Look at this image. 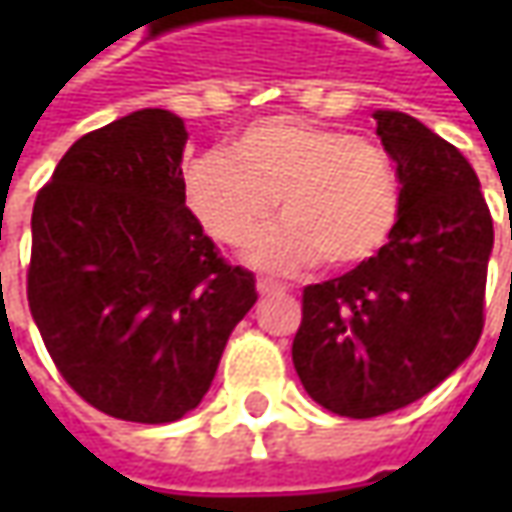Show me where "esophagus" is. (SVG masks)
Instances as JSON below:
<instances>
[{
	"instance_id": "1",
	"label": "esophagus",
	"mask_w": 512,
	"mask_h": 512,
	"mask_svg": "<svg viewBox=\"0 0 512 512\" xmlns=\"http://www.w3.org/2000/svg\"><path fill=\"white\" fill-rule=\"evenodd\" d=\"M256 290H259V296H279V293H285V287L276 285V282H267V279H259Z\"/></svg>"
}]
</instances>
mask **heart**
Segmentation results:
<instances>
[{
	"instance_id": "obj_1",
	"label": "heart",
	"mask_w": 512,
	"mask_h": 512,
	"mask_svg": "<svg viewBox=\"0 0 512 512\" xmlns=\"http://www.w3.org/2000/svg\"><path fill=\"white\" fill-rule=\"evenodd\" d=\"M185 202L210 239L250 247L247 262L270 273L373 259L399 222L402 187L387 150L347 130L299 116L247 125L227 153H202L185 170Z\"/></svg>"
}]
</instances>
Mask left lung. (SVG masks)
<instances>
[{"mask_svg":"<svg viewBox=\"0 0 512 512\" xmlns=\"http://www.w3.org/2000/svg\"><path fill=\"white\" fill-rule=\"evenodd\" d=\"M373 119L399 173V222L373 259L305 287L293 339L307 396L347 419L407 407L473 353L493 253V219L462 153L407 113Z\"/></svg>","mask_w":512,"mask_h":512,"instance_id":"8db88e82","label":"left lung"}]
</instances>
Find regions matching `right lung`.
I'll return each instance as SVG.
<instances>
[{"mask_svg":"<svg viewBox=\"0 0 512 512\" xmlns=\"http://www.w3.org/2000/svg\"><path fill=\"white\" fill-rule=\"evenodd\" d=\"M185 142L176 113H128L73 142L33 205L30 316L65 382L125 422L202 402L259 299L185 207Z\"/></svg>","mask_w":512,"mask_h":512,"instance_id":"right-lung-1","label":"right lung"}]
</instances>
